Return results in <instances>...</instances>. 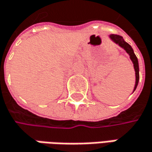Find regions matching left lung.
I'll return each mask as SVG.
<instances>
[{"label":"left lung","mask_w":152,"mask_h":152,"mask_svg":"<svg viewBox=\"0 0 152 152\" xmlns=\"http://www.w3.org/2000/svg\"><path fill=\"white\" fill-rule=\"evenodd\" d=\"M110 38L116 44H118L121 47H122L124 50H126V51L130 55V58H131V60L133 63V66H134V69H135V74H136V83H135V87H134V90H135L137 86H138V80H139V69H138V58L136 57V55L134 54V51H133V50L132 48V46L130 45L128 43H126V41L124 40L121 36L117 35V34H112V35H110Z\"/></svg>","instance_id":"8db88e82"}]
</instances>
